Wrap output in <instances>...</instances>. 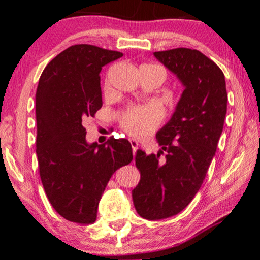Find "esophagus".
Returning <instances> with one entry per match:
<instances>
[{
	"label": "esophagus",
	"mask_w": 260,
	"mask_h": 260,
	"mask_svg": "<svg viewBox=\"0 0 260 260\" xmlns=\"http://www.w3.org/2000/svg\"><path fill=\"white\" fill-rule=\"evenodd\" d=\"M130 144H131V148H133V152L135 155V154H136L137 149H138V142L136 140H130Z\"/></svg>",
	"instance_id": "1"
}]
</instances>
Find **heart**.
Instances as JSON below:
<instances>
[{"mask_svg":"<svg viewBox=\"0 0 260 260\" xmlns=\"http://www.w3.org/2000/svg\"><path fill=\"white\" fill-rule=\"evenodd\" d=\"M156 69L165 74V71L159 67ZM163 116H165L163 109L155 103L133 106L122 116V126L130 136L143 138L154 133L156 127L162 122Z\"/></svg>","mask_w":260,"mask_h":260,"instance_id":"heart-1","label":"heart"}]
</instances>
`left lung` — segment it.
<instances>
[{
    "label": "left lung",
    "mask_w": 260,
    "mask_h": 260,
    "mask_svg": "<svg viewBox=\"0 0 260 260\" xmlns=\"http://www.w3.org/2000/svg\"><path fill=\"white\" fill-rule=\"evenodd\" d=\"M154 55L184 87L168 123L156 134L157 155L138 150L135 156L141 172L133 190L135 208L142 218L161 220L186 208L200 189L222 133L227 92L222 71L197 49ZM163 151L166 159L161 161Z\"/></svg>",
    "instance_id": "obj_1"
}]
</instances>
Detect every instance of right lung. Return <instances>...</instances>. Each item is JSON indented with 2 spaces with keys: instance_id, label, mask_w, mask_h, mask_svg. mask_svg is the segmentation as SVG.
<instances>
[{
  "instance_id": "1",
  "label": "right lung",
  "mask_w": 260,
  "mask_h": 260,
  "mask_svg": "<svg viewBox=\"0 0 260 260\" xmlns=\"http://www.w3.org/2000/svg\"><path fill=\"white\" fill-rule=\"evenodd\" d=\"M123 54L74 45L45 67L35 94L37 156L53 208L72 222L97 219L98 204L113 173L133 161L125 138L87 143L84 122L102 108V67Z\"/></svg>"
}]
</instances>
